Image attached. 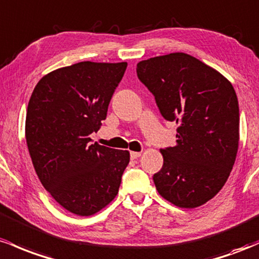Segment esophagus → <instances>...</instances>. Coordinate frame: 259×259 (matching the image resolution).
<instances>
[{
	"label": "esophagus",
	"mask_w": 259,
	"mask_h": 259,
	"mask_svg": "<svg viewBox=\"0 0 259 259\" xmlns=\"http://www.w3.org/2000/svg\"><path fill=\"white\" fill-rule=\"evenodd\" d=\"M130 155H131V159H132V160H135V159H137L141 156V152H131Z\"/></svg>",
	"instance_id": "1"
}]
</instances>
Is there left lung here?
<instances>
[{"instance_id":"1","label":"left lung","mask_w":259,"mask_h":259,"mask_svg":"<svg viewBox=\"0 0 259 259\" xmlns=\"http://www.w3.org/2000/svg\"><path fill=\"white\" fill-rule=\"evenodd\" d=\"M137 75L162 117L179 123L177 144L160 150L156 190L177 207H199L222 190L236 159L240 114L234 87L184 52L141 61Z\"/></svg>"}]
</instances>
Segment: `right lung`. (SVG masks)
Returning a JSON list of instances; mask_svg holds the SVG:
<instances>
[{
    "instance_id": "add662e5",
    "label": "right lung",
    "mask_w": 259,
    "mask_h": 259,
    "mask_svg": "<svg viewBox=\"0 0 259 259\" xmlns=\"http://www.w3.org/2000/svg\"><path fill=\"white\" fill-rule=\"evenodd\" d=\"M126 62L85 61L44 75L34 88L25 139L36 175L54 199L71 213L89 217L115 198L130 162L127 150L89 136L105 120Z\"/></svg>"
}]
</instances>
